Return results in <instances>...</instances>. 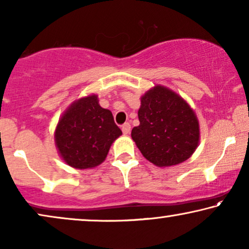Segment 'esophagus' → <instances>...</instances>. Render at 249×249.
<instances>
[{
  "label": "esophagus",
  "instance_id": "esophagus-1",
  "mask_svg": "<svg viewBox=\"0 0 249 249\" xmlns=\"http://www.w3.org/2000/svg\"><path fill=\"white\" fill-rule=\"evenodd\" d=\"M130 124H128V122H125V124H122V132H124V135H128L129 132H130Z\"/></svg>",
  "mask_w": 249,
  "mask_h": 249
}]
</instances>
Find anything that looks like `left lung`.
I'll return each instance as SVG.
<instances>
[{"label": "left lung", "instance_id": "8db88e82", "mask_svg": "<svg viewBox=\"0 0 249 249\" xmlns=\"http://www.w3.org/2000/svg\"><path fill=\"white\" fill-rule=\"evenodd\" d=\"M138 119L131 138L142 156L156 166L180 164L198 147L200 132L195 111L163 85H155L141 97Z\"/></svg>", "mask_w": 249, "mask_h": 249}]
</instances>
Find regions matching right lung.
<instances>
[{
	"instance_id": "1",
	"label": "right lung",
	"mask_w": 249,
	"mask_h": 249,
	"mask_svg": "<svg viewBox=\"0 0 249 249\" xmlns=\"http://www.w3.org/2000/svg\"><path fill=\"white\" fill-rule=\"evenodd\" d=\"M121 135L112 112L101 107L97 95L90 94L73 101L63 112L54 141L66 164L84 170L103 163L111 145Z\"/></svg>"
}]
</instances>
